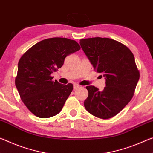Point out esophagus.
<instances>
[{
    "instance_id": "1",
    "label": "esophagus",
    "mask_w": 153,
    "mask_h": 153,
    "mask_svg": "<svg viewBox=\"0 0 153 153\" xmlns=\"http://www.w3.org/2000/svg\"><path fill=\"white\" fill-rule=\"evenodd\" d=\"M79 84H74V89H77L78 88H79Z\"/></svg>"
}]
</instances>
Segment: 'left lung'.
<instances>
[{
	"instance_id": "left-lung-1",
	"label": "left lung",
	"mask_w": 153,
	"mask_h": 153,
	"mask_svg": "<svg viewBox=\"0 0 153 153\" xmlns=\"http://www.w3.org/2000/svg\"><path fill=\"white\" fill-rule=\"evenodd\" d=\"M82 50L97 72L103 74L106 86L99 91L86 86L88 96L84 105L90 114L102 119L116 116L132 99L140 78L135 58L127 46L109 38L79 41Z\"/></svg>"
}]
</instances>
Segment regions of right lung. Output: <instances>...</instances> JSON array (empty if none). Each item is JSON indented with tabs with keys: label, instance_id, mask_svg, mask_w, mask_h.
I'll use <instances>...</instances> for the list:
<instances>
[{
	"label": "right lung",
	"instance_id": "add662e5",
	"mask_svg": "<svg viewBox=\"0 0 153 153\" xmlns=\"http://www.w3.org/2000/svg\"><path fill=\"white\" fill-rule=\"evenodd\" d=\"M79 49L74 40L49 38L36 43L20 58L16 86L22 101L34 115L46 118L61 111L74 86L52 81L50 75L63 65L68 55Z\"/></svg>",
	"mask_w": 153,
	"mask_h": 153
}]
</instances>
